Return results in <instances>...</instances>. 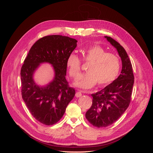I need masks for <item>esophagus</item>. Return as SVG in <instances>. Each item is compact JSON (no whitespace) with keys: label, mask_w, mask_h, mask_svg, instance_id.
<instances>
[{"label":"esophagus","mask_w":153,"mask_h":153,"mask_svg":"<svg viewBox=\"0 0 153 153\" xmlns=\"http://www.w3.org/2000/svg\"><path fill=\"white\" fill-rule=\"evenodd\" d=\"M82 91H77L76 92V94H75V96L76 97H77V98H79V97H80V96H82Z\"/></svg>","instance_id":"1"}]
</instances>
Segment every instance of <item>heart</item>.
Returning a JSON list of instances; mask_svg holds the SVG:
<instances>
[{
	"instance_id": "heart-1",
	"label": "heart",
	"mask_w": 153,
	"mask_h": 153,
	"mask_svg": "<svg viewBox=\"0 0 153 153\" xmlns=\"http://www.w3.org/2000/svg\"><path fill=\"white\" fill-rule=\"evenodd\" d=\"M84 61L90 62L87 73L78 77L75 85L84 89H89L96 84L103 87L113 82L119 75L121 68L119 58L112 53L106 52L100 45H93L82 50ZM66 64L72 78H76L81 71V61L75 53H70Z\"/></svg>"
}]
</instances>
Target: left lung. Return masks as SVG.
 I'll return each mask as SVG.
<instances>
[{"instance_id":"8db88e82","label":"left lung","mask_w":153,"mask_h":153,"mask_svg":"<svg viewBox=\"0 0 153 153\" xmlns=\"http://www.w3.org/2000/svg\"><path fill=\"white\" fill-rule=\"evenodd\" d=\"M105 38L117 49L122 61V70L112 83L91 94L92 104L85 113V117L97 128L108 126L121 116L130 103L134 84L132 65L126 50L110 37Z\"/></svg>"}]
</instances>
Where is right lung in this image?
<instances>
[{"label": "right lung", "instance_id": "right-lung-1", "mask_svg": "<svg viewBox=\"0 0 153 153\" xmlns=\"http://www.w3.org/2000/svg\"><path fill=\"white\" fill-rule=\"evenodd\" d=\"M76 43L75 39L61 35L41 38L32 45L21 68L22 98L32 116L43 124L57 123L75 96V90L69 87L66 75V60ZM43 63L53 66L55 75L49 84L39 86L33 76Z\"/></svg>", "mask_w": 153, "mask_h": 153}]
</instances>
